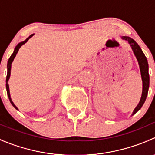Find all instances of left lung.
Listing matches in <instances>:
<instances>
[{"mask_svg": "<svg viewBox=\"0 0 155 155\" xmlns=\"http://www.w3.org/2000/svg\"><path fill=\"white\" fill-rule=\"evenodd\" d=\"M121 38H122L123 40H127V41L129 43V44L130 45L131 48H132L133 51H134V54L136 55L137 61H138L139 64H140L142 79H143V94H142L141 100H140L138 106H137V107H136V109H134V113H133V115H134L137 111L140 110V109H141V107H143V105L144 104L145 101V99H146L147 94H148V87H149L148 64V61H147L146 57L145 56L144 53H143L141 48L140 47V46L137 44V43L135 40H133L132 38H130V37H122Z\"/></svg>", "mask_w": 155, "mask_h": 155, "instance_id": "obj_1", "label": "left lung"}]
</instances>
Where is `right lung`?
<instances>
[{"mask_svg":"<svg viewBox=\"0 0 155 155\" xmlns=\"http://www.w3.org/2000/svg\"><path fill=\"white\" fill-rule=\"evenodd\" d=\"M33 35H34V34H31V35H30L29 37H28V38L26 39L25 40V41H23V42H21V43H18V44L16 46H15V49H14V51H13V53H12V55L10 56V58H9V60H8V62H7V79H6V87H7V96H8V97H9V100H10V103H11V104H12V105L13 106L14 108H15V109H18V108H17L16 107H15V105H14L13 102H12V100H11V98H10V89H9V85H8V83H7V82H8V80H9V79H10V76L11 64H12V61H13L14 58H15V55H16V54H17V52H18V49H19V48H21V46H22V45H24L25 43H27V41H28V40L29 39L31 38V37H32Z\"/></svg>","mask_w":155,"mask_h":155,"instance_id":"1","label":"right lung"}]
</instances>
